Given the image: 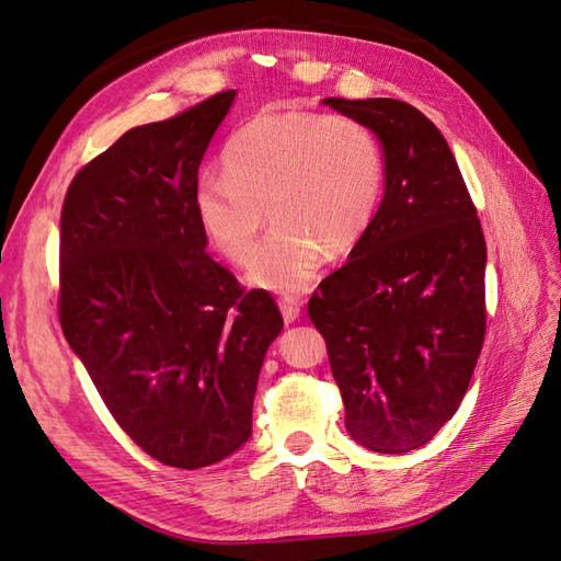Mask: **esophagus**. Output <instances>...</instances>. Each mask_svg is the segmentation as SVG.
<instances>
[{"label":"esophagus","mask_w":561,"mask_h":561,"mask_svg":"<svg viewBox=\"0 0 561 561\" xmlns=\"http://www.w3.org/2000/svg\"><path fill=\"white\" fill-rule=\"evenodd\" d=\"M278 307H280V313H283V320L290 325V322H295L301 313V301L297 297H280L278 299Z\"/></svg>","instance_id":"34e87169"}]
</instances>
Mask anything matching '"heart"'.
<instances>
[{"mask_svg": "<svg viewBox=\"0 0 561 561\" xmlns=\"http://www.w3.org/2000/svg\"><path fill=\"white\" fill-rule=\"evenodd\" d=\"M379 135L342 114L266 110L236 130L222 178H203L194 206L217 252L248 264L264 209L277 229L248 280L268 293H299L325 260L348 252L369 229L383 192Z\"/></svg>", "mask_w": 561, "mask_h": 561, "instance_id": "obj_1", "label": "heart"}]
</instances>
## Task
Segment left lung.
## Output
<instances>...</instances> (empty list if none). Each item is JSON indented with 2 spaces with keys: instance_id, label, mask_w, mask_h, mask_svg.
Listing matches in <instances>:
<instances>
[{
  "instance_id": "obj_1",
  "label": "left lung",
  "mask_w": 561,
  "mask_h": 561,
  "mask_svg": "<svg viewBox=\"0 0 561 561\" xmlns=\"http://www.w3.org/2000/svg\"><path fill=\"white\" fill-rule=\"evenodd\" d=\"M379 135L383 198L348 260L318 285L346 431L379 454L423 447L461 404L484 342L486 245L443 133L393 98H325Z\"/></svg>"
}]
</instances>
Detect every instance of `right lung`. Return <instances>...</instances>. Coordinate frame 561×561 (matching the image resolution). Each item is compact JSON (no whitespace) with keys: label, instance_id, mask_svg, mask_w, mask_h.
I'll return each instance as SVG.
<instances>
[{"label":"right lung","instance_id":"add662e5","mask_svg":"<svg viewBox=\"0 0 561 561\" xmlns=\"http://www.w3.org/2000/svg\"><path fill=\"white\" fill-rule=\"evenodd\" d=\"M217 93L124 133L72 180L60 217V325L100 398L157 461L196 470L252 435L283 318L208 254L198 165L233 105Z\"/></svg>","mask_w":561,"mask_h":561}]
</instances>
